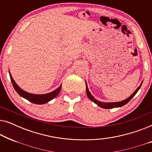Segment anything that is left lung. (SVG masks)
Segmentation results:
<instances>
[{
    "instance_id": "obj_1",
    "label": "left lung",
    "mask_w": 152,
    "mask_h": 152,
    "mask_svg": "<svg viewBox=\"0 0 152 152\" xmlns=\"http://www.w3.org/2000/svg\"><path fill=\"white\" fill-rule=\"evenodd\" d=\"M142 82H143V81H142V82H141V84H140V86H139V87H138V88H137L136 90L129 97H128V98H126V99H124V100H122L121 102H102L97 100V99H95V97L91 94L90 91H89V90H88V86H87L86 83V94H87V96H88V98L90 99L91 101H93V102H94L95 104H96L97 106H99V107H100L101 108H103V109H113V108H116V107H122V106L125 105L126 104H127L129 102L131 99H132L133 97L135 96V95L136 94L139 89L140 88L141 85H142Z\"/></svg>"
}]
</instances>
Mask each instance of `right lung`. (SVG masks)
<instances>
[{
	"mask_svg": "<svg viewBox=\"0 0 152 152\" xmlns=\"http://www.w3.org/2000/svg\"><path fill=\"white\" fill-rule=\"evenodd\" d=\"M10 79H11L12 85H13L14 89H15L16 92L18 93V94L21 96L23 98L28 99V101H30V102H32L34 104H45L48 102L52 99L55 98V97H57L58 94H59L60 91L61 89V85L60 86L59 88H57L56 90L53 91V92H50L49 93H46V94H32V93H30L26 92L23 90L22 88H20L19 86L16 84L15 81L14 80V79L12 78V75L9 71Z\"/></svg>",
	"mask_w": 152,
	"mask_h": 152,
	"instance_id": "1",
	"label": "right lung"
}]
</instances>
